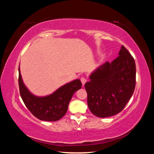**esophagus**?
Wrapping results in <instances>:
<instances>
[{
	"label": "esophagus",
	"mask_w": 154,
	"mask_h": 154,
	"mask_svg": "<svg viewBox=\"0 0 154 154\" xmlns=\"http://www.w3.org/2000/svg\"><path fill=\"white\" fill-rule=\"evenodd\" d=\"M81 82H82V85H85V83H86L87 80H86V79H85V77H82V78H81Z\"/></svg>",
	"instance_id": "34e87169"
}]
</instances>
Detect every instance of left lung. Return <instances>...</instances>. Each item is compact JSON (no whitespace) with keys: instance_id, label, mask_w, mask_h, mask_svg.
Instances as JSON below:
<instances>
[{"instance_id":"left-lung-1","label":"left lung","mask_w":154,"mask_h":154,"mask_svg":"<svg viewBox=\"0 0 154 154\" xmlns=\"http://www.w3.org/2000/svg\"><path fill=\"white\" fill-rule=\"evenodd\" d=\"M119 56L111 63L99 66L90 75L85 88L90 111L98 118H108L121 112L133 94L136 65L128 51L122 45Z\"/></svg>"}]
</instances>
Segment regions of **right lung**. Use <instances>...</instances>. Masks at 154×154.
Returning <instances> with one entry per match:
<instances>
[{
	"label": "right lung",
	"mask_w": 154,
	"mask_h": 154,
	"mask_svg": "<svg viewBox=\"0 0 154 154\" xmlns=\"http://www.w3.org/2000/svg\"><path fill=\"white\" fill-rule=\"evenodd\" d=\"M80 79H75L58 88L50 94L38 96L30 92L23 82L19 66V87L21 97L34 116L40 120L56 122L63 118L74 93L82 88Z\"/></svg>",
	"instance_id": "1"
}]
</instances>
